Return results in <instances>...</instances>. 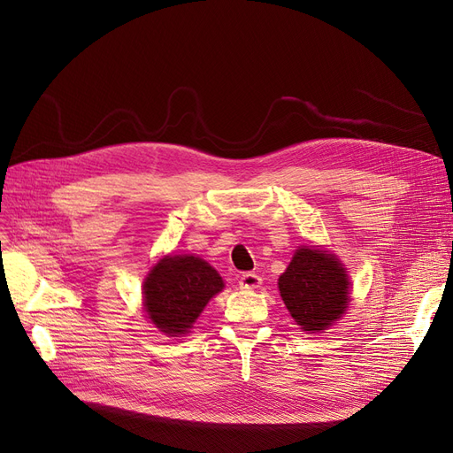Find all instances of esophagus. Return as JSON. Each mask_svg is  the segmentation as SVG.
<instances>
[{
    "instance_id": "1",
    "label": "esophagus",
    "mask_w": 453,
    "mask_h": 453,
    "mask_svg": "<svg viewBox=\"0 0 453 453\" xmlns=\"http://www.w3.org/2000/svg\"><path fill=\"white\" fill-rule=\"evenodd\" d=\"M260 282H263V279H260V275L251 273V272L244 273V275L241 277V280H239L242 290H255V288L260 287Z\"/></svg>"
}]
</instances>
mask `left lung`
<instances>
[{
  "instance_id": "obj_1",
  "label": "left lung",
  "mask_w": 453,
  "mask_h": 453,
  "mask_svg": "<svg viewBox=\"0 0 453 453\" xmlns=\"http://www.w3.org/2000/svg\"><path fill=\"white\" fill-rule=\"evenodd\" d=\"M280 297L303 330H325L342 318L349 303V279L338 258L301 248L279 277Z\"/></svg>"
}]
</instances>
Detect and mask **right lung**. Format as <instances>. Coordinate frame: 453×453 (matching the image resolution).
<instances>
[{
  "label": "right lung",
  "instance_id": "right-lung-1",
  "mask_svg": "<svg viewBox=\"0 0 453 453\" xmlns=\"http://www.w3.org/2000/svg\"><path fill=\"white\" fill-rule=\"evenodd\" d=\"M222 288V277L205 260L176 255L154 266L142 296L152 323L165 334L180 336L193 326L209 299Z\"/></svg>",
  "mask_w": 453,
  "mask_h": 453
}]
</instances>
